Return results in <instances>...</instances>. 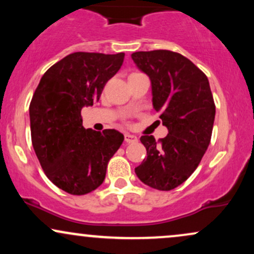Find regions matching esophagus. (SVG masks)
<instances>
[{
    "label": "esophagus",
    "instance_id": "esophagus-1",
    "mask_svg": "<svg viewBox=\"0 0 254 254\" xmlns=\"http://www.w3.org/2000/svg\"><path fill=\"white\" fill-rule=\"evenodd\" d=\"M124 141L127 142V143H133V142H137V137L131 135V133H125Z\"/></svg>",
    "mask_w": 254,
    "mask_h": 254
}]
</instances>
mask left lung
Instances as JSON below:
<instances>
[{"label": "left lung", "instance_id": "8db88e82", "mask_svg": "<svg viewBox=\"0 0 254 254\" xmlns=\"http://www.w3.org/2000/svg\"><path fill=\"white\" fill-rule=\"evenodd\" d=\"M131 58L149 76L153 106L168 129L159 141L141 137L147 157L135 173L150 188L173 190L193 173L210 143L215 103L208 77L178 52L138 51Z\"/></svg>", "mask_w": 254, "mask_h": 254}]
</instances>
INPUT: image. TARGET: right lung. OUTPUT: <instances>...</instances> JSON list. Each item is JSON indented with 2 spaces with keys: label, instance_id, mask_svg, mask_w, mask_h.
Instances as JSON below:
<instances>
[{
  "label": "right lung",
  "instance_id": "add662e5",
  "mask_svg": "<svg viewBox=\"0 0 254 254\" xmlns=\"http://www.w3.org/2000/svg\"><path fill=\"white\" fill-rule=\"evenodd\" d=\"M125 55L74 52L48 69L30 104L33 149L44 173L75 196L101 185L110 159L124 141L115 129H84L81 110L99 100Z\"/></svg>",
  "mask_w": 254,
  "mask_h": 254
}]
</instances>
